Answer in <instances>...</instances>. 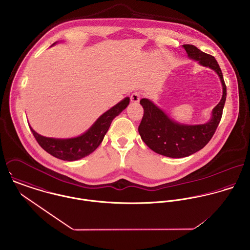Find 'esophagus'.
<instances>
[{"label":"esophagus","mask_w":250,"mask_h":250,"mask_svg":"<svg viewBox=\"0 0 250 250\" xmlns=\"http://www.w3.org/2000/svg\"><path fill=\"white\" fill-rule=\"evenodd\" d=\"M141 98H142V93H141L140 91H135V92H133L132 95H131V101H132L133 103H138V102H140Z\"/></svg>","instance_id":"esophagus-1"}]
</instances>
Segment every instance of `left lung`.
Masks as SVG:
<instances>
[{"mask_svg": "<svg viewBox=\"0 0 250 250\" xmlns=\"http://www.w3.org/2000/svg\"><path fill=\"white\" fill-rule=\"evenodd\" d=\"M189 59L198 61L206 67L217 73L222 83V97L214 107L212 118L205 124L183 125L170 119L161 108L150 100L143 98V119L139 126V133L144 143L154 152L170 158L188 157L202 149L211 141L222 116L226 100V85L221 69L213 56L200 51L193 45H183Z\"/></svg>", "mask_w": 250, "mask_h": 250, "instance_id": "left-lung-1", "label": "left lung"}]
</instances>
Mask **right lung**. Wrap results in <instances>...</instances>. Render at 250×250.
Segmentation results:
<instances>
[{
    "instance_id": "obj_1",
    "label": "right lung",
    "mask_w": 250,
    "mask_h": 250,
    "mask_svg": "<svg viewBox=\"0 0 250 250\" xmlns=\"http://www.w3.org/2000/svg\"><path fill=\"white\" fill-rule=\"evenodd\" d=\"M129 103L130 98L126 97L103 113L84 134L77 138L66 140L46 138L37 134L31 126L30 129L36 142L50 155L69 162L80 160L91 154L101 144L113 118L125 109Z\"/></svg>"
}]
</instances>
